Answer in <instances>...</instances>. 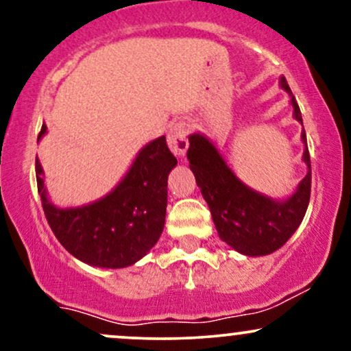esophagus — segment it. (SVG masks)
Masks as SVG:
<instances>
[{
  "label": "esophagus",
  "mask_w": 351,
  "mask_h": 351,
  "mask_svg": "<svg viewBox=\"0 0 351 351\" xmlns=\"http://www.w3.org/2000/svg\"><path fill=\"white\" fill-rule=\"evenodd\" d=\"M188 134L189 128L184 122H178L171 125L170 132H168V147L175 153L176 156H184L188 150Z\"/></svg>",
  "instance_id": "1"
}]
</instances>
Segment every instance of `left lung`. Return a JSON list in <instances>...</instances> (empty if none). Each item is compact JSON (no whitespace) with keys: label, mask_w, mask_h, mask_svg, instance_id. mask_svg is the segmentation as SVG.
I'll return each mask as SVG.
<instances>
[{"label":"left lung","mask_w":351,"mask_h":351,"mask_svg":"<svg viewBox=\"0 0 351 351\" xmlns=\"http://www.w3.org/2000/svg\"><path fill=\"white\" fill-rule=\"evenodd\" d=\"M280 87L291 94L293 117L302 123L300 108L285 77ZM304 162L308 173L291 198L276 201L245 186L228 167L217 148L204 135H189L188 160L196 184L211 209L217 234L224 243L245 256H267L282 247L300 226L310 201L312 171L305 130Z\"/></svg>","instance_id":"obj_1"}]
</instances>
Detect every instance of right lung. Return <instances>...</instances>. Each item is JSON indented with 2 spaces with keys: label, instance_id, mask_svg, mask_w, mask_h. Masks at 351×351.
<instances>
[{
  "label": "right lung",
  "instance_id": "add662e5",
  "mask_svg": "<svg viewBox=\"0 0 351 351\" xmlns=\"http://www.w3.org/2000/svg\"><path fill=\"white\" fill-rule=\"evenodd\" d=\"M44 134L46 125L39 138ZM175 167V155L160 136L140 150L112 193L86 206L66 209L56 208L47 198L38 158L36 180L44 215L59 243L88 265L122 269L142 259L162 236L168 175Z\"/></svg>",
  "mask_w": 351,
  "mask_h": 351
}]
</instances>
